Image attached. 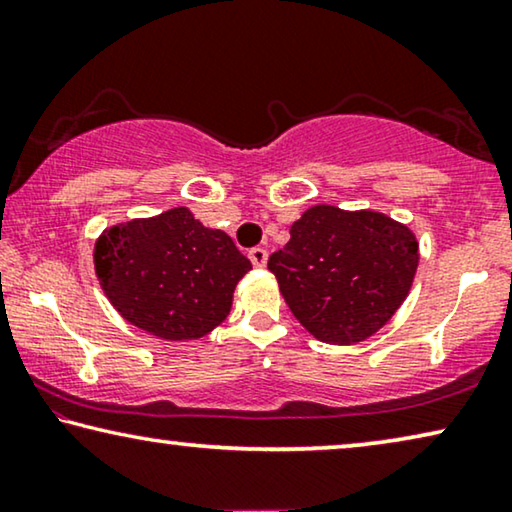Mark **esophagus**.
<instances>
[{"instance_id":"34e87169","label":"esophagus","mask_w":512,"mask_h":512,"mask_svg":"<svg viewBox=\"0 0 512 512\" xmlns=\"http://www.w3.org/2000/svg\"><path fill=\"white\" fill-rule=\"evenodd\" d=\"M250 262H253V266H257V269H262V266L266 264V259H269V253H266V248H250Z\"/></svg>"}]
</instances>
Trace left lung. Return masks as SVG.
<instances>
[{"label":"left lung","instance_id":"left-lung-1","mask_svg":"<svg viewBox=\"0 0 512 512\" xmlns=\"http://www.w3.org/2000/svg\"><path fill=\"white\" fill-rule=\"evenodd\" d=\"M269 257L294 317L317 340L352 345L377 333L407 299L418 266L409 227L377 211L317 204Z\"/></svg>","mask_w":512,"mask_h":512}]
</instances>
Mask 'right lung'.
I'll list each match as a JSON object with an SVG mask.
<instances>
[{
    "label": "right lung",
    "mask_w": 512,
    "mask_h": 512,
    "mask_svg": "<svg viewBox=\"0 0 512 512\" xmlns=\"http://www.w3.org/2000/svg\"><path fill=\"white\" fill-rule=\"evenodd\" d=\"M94 264L119 315L163 340H197L223 324L236 282L253 269L230 236L186 207L105 230Z\"/></svg>",
    "instance_id": "right-lung-1"
}]
</instances>
